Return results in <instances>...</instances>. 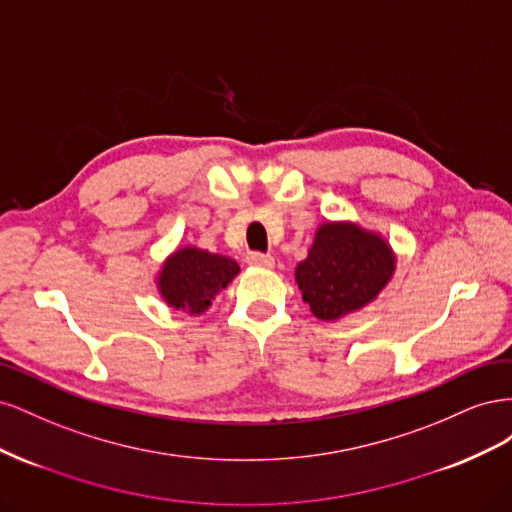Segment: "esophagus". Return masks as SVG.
Here are the masks:
<instances>
[{
  "instance_id": "1",
  "label": "esophagus",
  "mask_w": 512,
  "mask_h": 512,
  "mask_svg": "<svg viewBox=\"0 0 512 512\" xmlns=\"http://www.w3.org/2000/svg\"><path fill=\"white\" fill-rule=\"evenodd\" d=\"M247 262H250L252 267H258V269H271L275 260H273V256H271V254L250 252V254H247Z\"/></svg>"
}]
</instances>
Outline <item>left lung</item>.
<instances>
[{"label": "left lung", "instance_id": "obj_1", "mask_svg": "<svg viewBox=\"0 0 512 512\" xmlns=\"http://www.w3.org/2000/svg\"><path fill=\"white\" fill-rule=\"evenodd\" d=\"M395 273V254L378 232L324 222L294 269L303 301L320 320H339L374 301Z\"/></svg>", "mask_w": 512, "mask_h": 512}]
</instances>
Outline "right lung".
<instances>
[{
	"instance_id": "1",
	"label": "right lung",
	"mask_w": 512,
	"mask_h": 512,
	"mask_svg": "<svg viewBox=\"0 0 512 512\" xmlns=\"http://www.w3.org/2000/svg\"><path fill=\"white\" fill-rule=\"evenodd\" d=\"M239 271L237 262L228 256L185 245L164 260L156 284L168 307L200 316Z\"/></svg>"
}]
</instances>
